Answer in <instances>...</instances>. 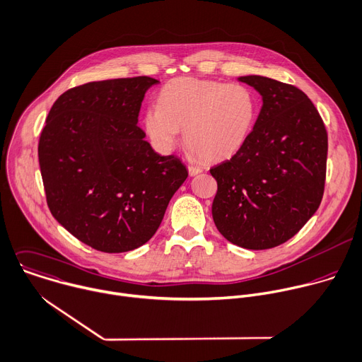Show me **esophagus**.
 Returning <instances> with one entry per match:
<instances>
[{
	"label": "esophagus",
	"mask_w": 362,
	"mask_h": 362,
	"mask_svg": "<svg viewBox=\"0 0 362 362\" xmlns=\"http://www.w3.org/2000/svg\"><path fill=\"white\" fill-rule=\"evenodd\" d=\"M202 170L199 168V167H197V165H188V173H189V175L191 177H194V175H197V174H199Z\"/></svg>",
	"instance_id": "obj_1"
}]
</instances>
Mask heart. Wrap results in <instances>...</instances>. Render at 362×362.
Masks as SVG:
<instances>
[{"instance_id":"1","label":"heart","mask_w":362,"mask_h":362,"mask_svg":"<svg viewBox=\"0 0 362 362\" xmlns=\"http://www.w3.org/2000/svg\"><path fill=\"white\" fill-rule=\"evenodd\" d=\"M257 114V97L244 84L177 78L163 87L158 105L146 110L144 127L161 151L173 150L184 129L194 156L223 161L244 146Z\"/></svg>"}]
</instances>
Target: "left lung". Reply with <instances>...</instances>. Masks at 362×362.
I'll list each match as a JSON object with an SVG mask.
<instances>
[{"label":"left lung","mask_w":362,"mask_h":362,"mask_svg":"<svg viewBox=\"0 0 362 362\" xmlns=\"http://www.w3.org/2000/svg\"><path fill=\"white\" fill-rule=\"evenodd\" d=\"M262 97L244 146L209 170L215 227L230 243L267 250L293 238L318 209L325 187L328 135L300 88L259 76L238 78Z\"/></svg>","instance_id":"obj_1"}]
</instances>
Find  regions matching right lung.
<instances>
[{
    "mask_svg": "<svg viewBox=\"0 0 362 362\" xmlns=\"http://www.w3.org/2000/svg\"><path fill=\"white\" fill-rule=\"evenodd\" d=\"M151 77L87 83L51 107L38 142L48 208L81 243L127 252L157 233L170 199L188 177L175 156L161 157L138 114Z\"/></svg>",
    "mask_w": 362,
    "mask_h": 362,
    "instance_id": "1",
    "label": "right lung"
}]
</instances>
